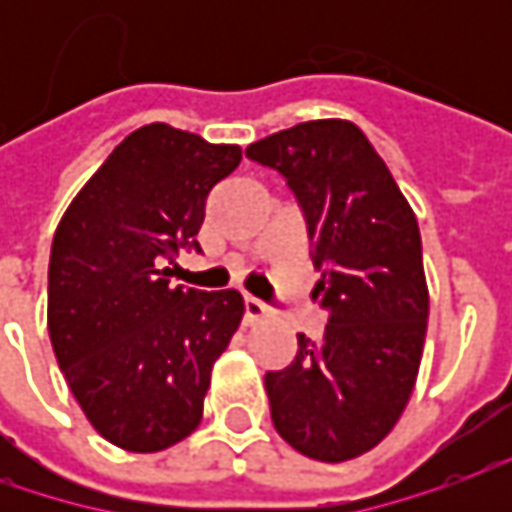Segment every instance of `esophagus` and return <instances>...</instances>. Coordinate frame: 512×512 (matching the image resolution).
Returning <instances> with one entry per match:
<instances>
[{
	"mask_svg": "<svg viewBox=\"0 0 512 512\" xmlns=\"http://www.w3.org/2000/svg\"><path fill=\"white\" fill-rule=\"evenodd\" d=\"M270 316V307L265 302H259V299H253V296H247L245 299V319L247 322H259V319H265Z\"/></svg>",
	"mask_w": 512,
	"mask_h": 512,
	"instance_id": "1",
	"label": "esophagus"
}]
</instances>
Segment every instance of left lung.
Instances as JSON below:
<instances>
[{
	"mask_svg": "<svg viewBox=\"0 0 512 512\" xmlns=\"http://www.w3.org/2000/svg\"><path fill=\"white\" fill-rule=\"evenodd\" d=\"M247 156L296 193L322 270L313 296L330 310L325 339L299 336L296 359L265 376L270 419L307 459H356L396 427L422 364L430 293L416 213L347 119L279 130Z\"/></svg>",
	"mask_w": 512,
	"mask_h": 512,
	"instance_id": "1",
	"label": "left lung"
}]
</instances>
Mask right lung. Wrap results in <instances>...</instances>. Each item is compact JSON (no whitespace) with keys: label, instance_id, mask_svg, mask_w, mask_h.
I'll return each instance as SVG.
<instances>
[{"label":"right lung","instance_id":"obj_1","mask_svg":"<svg viewBox=\"0 0 512 512\" xmlns=\"http://www.w3.org/2000/svg\"><path fill=\"white\" fill-rule=\"evenodd\" d=\"M239 145L153 122L125 136L73 196L53 233L48 330L93 430L128 453L187 439L213 364L242 322L236 290L170 285L179 247H199L210 190Z\"/></svg>","mask_w":512,"mask_h":512}]
</instances>
